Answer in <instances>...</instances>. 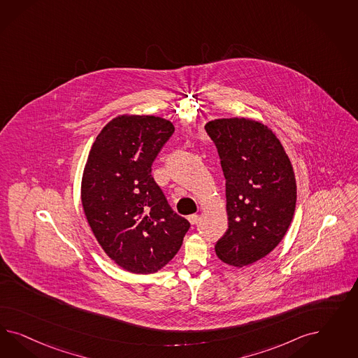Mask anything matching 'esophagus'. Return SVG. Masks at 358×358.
<instances>
[{
	"label": "esophagus",
	"mask_w": 358,
	"mask_h": 358,
	"mask_svg": "<svg viewBox=\"0 0 358 358\" xmlns=\"http://www.w3.org/2000/svg\"><path fill=\"white\" fill-rule=\"evenodd\" d=\"M187 219H189L190 224H193V226H194V224H196V222H198V215H196V214H193V215H189Z\"/></svg>",
	"instance_id": "esophagus-1"
}]
</instances>
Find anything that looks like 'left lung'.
Segmentation results:
<instances>
[{"instance_id": "8db88e82", "label": "left lung", "mask_w": 358, "mask_h": 358, "mask_svg": "<svg viewBox=\"0 0 358 358\" xmlns=\"http://www.w3.org/2000/svg\"><path fill=\"white\" fill-rule=\"evenodd\" d=\"M226 178L228 229L217 256L243 268L268 256L286 235L296 203L293 165L275 134L248 118L210 120Z\"/></svg>"}]
</instances>
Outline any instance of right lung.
I'll use <instances>...</instances> for the list:
<instances>
[{
	"instance_id": "1",
	"label": "right lung",
	"mask_w": 358,
	"mask_h": 358,
	"mask_svg": "<svg viewBox=\"0 0 358 358\" xmlns=\"http://www.w3.org/2000/svg\"><path fill=\"white\" fill-rule=\"evenodd\" d=\"M173 132L171 120L124 114L101 130L87 156L81 181L87 223L108 257L130 273L160 271L190 227L151 174Z\"/></svg>"
}]
</instances>
